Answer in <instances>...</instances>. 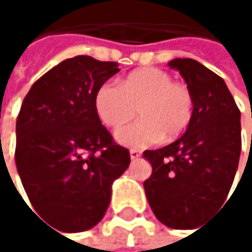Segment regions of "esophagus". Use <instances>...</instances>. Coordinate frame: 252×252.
<instances>
[{
  "instance_id": "34e87169",
  "label": "esophagus",
  "mask_w": 252,
  "mask_h": 252,
  "mask_svg": "<svg viewBox=\"0 0 252 252\" xmlns=\"http://www.w3.org/2000/svg\"><path fill=\"white\" fill-rule=\"evenodd\" d=\"M140 156H141V153H140L138 150H135V149H131V150H129V158H131V160H137Z\"/></svg>"
}]
</instances>
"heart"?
<instances>
[{"label": "heart", "instance_id": "b5f03b06", "mask_svg": "<svg viewBox=\"0 0 252 252\" xmlns=\"http://www.w3.org/2000/svg\"><path fill=\"white\" fill-rule=\"evenodd\" d=\"M94 109L103 126L120 129L135 117L140 121L117 134L126 147H147L162 138L179 137L194 112L191 90L160 68H141L120 80L102 84L94 94Z\"/></svg>", "mask_w": 252, "mask_h": 252}]
</instances>
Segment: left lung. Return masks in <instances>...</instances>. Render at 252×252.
<instances>
[{
    "mask_svg": "<svg viewBox=\"0 0 252 252\" xmlns=\"http://www.w3.org/2000/svg\"><path fill=\"white\" fill-rule=\"evenodd\" d=\"M168 65L191 90L194 112L178 140L143 153L153 168L144 191L159 222L192 229L230 191L241 155V112L223 78L198 61L175 58Z\"/></svg>",
    "mask_w": 252,
    "mask_h": 252,
    "instance_id": "left-lung-1",
    "label": "left lung"
}]
</instances>
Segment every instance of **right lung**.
<instances>
[{"label": "right lung", "instance_id": "add662e5", "mask_svg": "<svg viewBox=\"0 0 252 252\" xmlns=\"http://www.w3.org/2000/svg\"><path fill=\"white\" fill-rule=\"evenodd\" d=\"M118 71L117 63L68 58L40 77L22 103L17 172L34 211L58 230L97 225L112 182L129 165V152L114 141L94 109L97 89Z\"/></svg>", "mask_w": 252, "mask_h": 252}]
</instances>
